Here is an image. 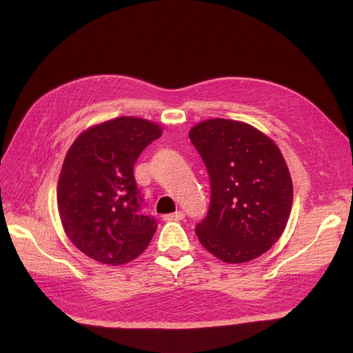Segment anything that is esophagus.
Returning <instances> with one entry per match:
<instances>
[{
  "mask_svg": "<svg viewBox=\"0 0 353 353\" xmlns=\"http://www.w3.org/2000/svg\"><path fill=\"white\" fill-rule=\"evenodd\" d=\"M184 218V212H174V213H168V215L163 216L165 221H181Z\"/></svg>",
  "mask_w": 353,
  "mask_h": 353,
  "instance_id": "obj_1",
  "label": "esophagus"
}]
</instances>
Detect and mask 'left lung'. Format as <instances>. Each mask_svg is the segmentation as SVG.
<instances>
[{"instance_id":"obj_1","label":"left lung","mask_w":353,"mask_h":353,"mask_svg":"<svg viewBox=\"0 0 353 353\" xmlns=\"http://www.w3.org/2000/svg\"><path fill=\"white\" fill-rule=\"evenodd\" d=\"M188 137L210 176V208L196 227L209 253L225 263L259 258L279 241L293 205V183L274 140L249 123L203 121Z\"/></svg>"}]
</instances>
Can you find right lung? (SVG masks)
I'll return each mask as SVG.
<instances>
[{"label": "right lung", "mask_w": 353, "mask_h": 353, "mask_svg": "<svg viewBox=\"0 0 353 353\" xmlns=\"http://www.w3.org/2000/svg\"><path fill=\"white\" fill-rule=\"evenodd\" d=\"M162 131L156 122L121 116L90 126L70 145L57 183V208L66 236L88 258L123 265L152 241L157 222L138 212L134 163Z\"/></svg>", "instance_id": "1"}]
</instances>
